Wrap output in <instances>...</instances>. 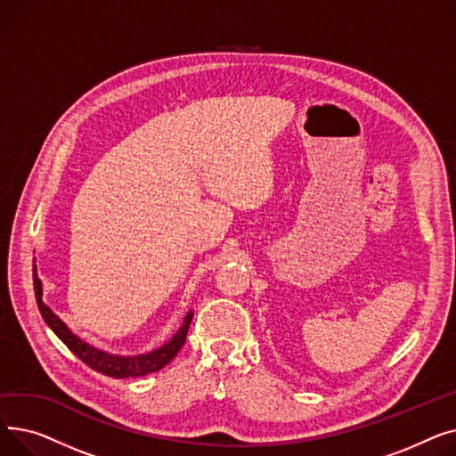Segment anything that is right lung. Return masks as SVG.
Masks as SVG:
<instances>
[{
    "label": "right lung",
    "instance_id": "1",
    "mask_svg": "<svg viewBox=\"0 0 456 456\" xmlns=\"http://www.w3.org/2000/svg\"><path fill=\"white\" fill-rule=\"evenodd\" d=\"M33 286H35V297H37L38 310H40L44 322L47 323V327H50L62 340V344L71 353H74L79 361H83L88 368L95 370L98 373H103L107 377H114V379L142 377V375H148V373L162 370L183 347L191 316H194V313L190 310V313L183 320V325L179 327V330L174 334V337L150 353L134 354V356L114 354V353L98 349V347L90 346L88 342L81 340L77 334L71 332L69 327L53 313L50 306L42 301V281L38 279L37 265H33Z\"/></svg>",
    "mask_w": 456,
    "mask_h": 456
}]
</instances>
